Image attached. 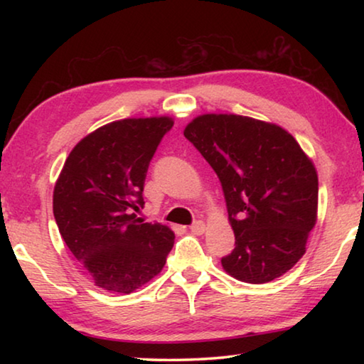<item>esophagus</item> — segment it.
<instances>
[{"label":"esophagus","instance_id":"1","mask_svg":"<svg viewBox=\"0 0 364 364\" xmlns=\"http://www.w3.org/2000/svg\"><path fill=\"white\" fill-rule=\"evenodd\" d=\"M189 230H191V232H194V234H204V231H205V223L204 221H194L193 225L189 226Z\"/></svg>","mask_w":364,"mask_h":364}]
</instances>
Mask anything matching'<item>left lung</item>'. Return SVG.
Instances as JSON below:
<instances>
[{
	"label": "left lung",
	"mask_w": 364,
	"mask_h": 364,
	"mask_svg": "<svg viewBox=\"0 0 364 364\" xmlns=\"http://www.w3.org/2000/svg\"><path fill=\"white\" fill-rule=\"evenodd\" d=\"M184 136L223 189L236 236L223 268L250 284L287 273L305 254L318 210L316 170L297 141L273 123L232 114L197 117Z\"/></svg>",
	"instance_id": "8db88e82"
}]
</instances>
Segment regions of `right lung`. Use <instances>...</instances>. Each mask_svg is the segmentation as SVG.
<instances>
[{
    "label": "right lung",
    "instance_id": "1",
    "mask_svg": "<svg viewBox=\"0 0 364 364\" xmlns=\"http://www.w3.org/2000/svg\"><path fill=\"white\" fill-rule=\"evenodd\" d=\"M173 120L107 123L73 147L54 186L53 212L67 247L104 291L132 294L162 271L170 228L136 217L149 164Z\"/></svg>",
    "mask_w": 364,
    "mask_h": 364
}]
</instances>
